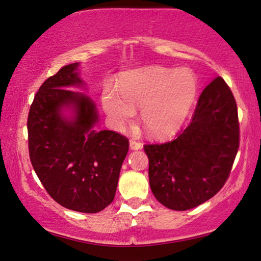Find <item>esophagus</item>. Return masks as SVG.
<instances>
[{"label":"esophagus","instance_id":"esophagus-1","mask_svg":"<svg viewBox=\"0 0 261 261\" xmlns=\"http://www.w3.org/2000/svg\"><path fill=\"white\" fill-rule=\"evenodd\" d=\"M130 148L133 150H138V149L142 148L141 142H137L136 140H130Z\"/></svg>","mask_w":261,"mask_h":261}]
</instances>
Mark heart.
<instances>
[{"mask_svg": "<svg viewBox=\"0 0 261 261\" xmlns=\"http://www.w3.org/2000/svg\"><path fill=\"white\" fill-rule=\"evenodd\" d=\"M197 94V81L186 69L149 67L128 72L119 90L102 92V106L114 127L123 128L141 109V121L154 137L174 134L185 121Z\"/></svg>", "mask_w": 261, "mask_h": 261, "instance_id": "1", "label": "heart"}]
</instances>
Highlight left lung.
<instances>
[{
    "instance_id": "obj_1",
    "label": "left lung",
    "mask_w": 261,
    "mask_h": 261,
    "mask_svg": "<svg viewBox=\"0 0 261 261\" xmlns=\"http://www.w3.org/2000/svg\"><path fill=\"white\" fill-rule=\"evenodd\" d=\"M239 144L238 106L218 76L203 90L192 121L175 140L144 144L152 194L176 211L205 203L228 180Z\"/></svg>"
}]
</instances>
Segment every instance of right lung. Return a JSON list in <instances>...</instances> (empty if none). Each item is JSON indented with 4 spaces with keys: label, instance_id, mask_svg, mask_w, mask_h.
<instances>
[{
    "label": "right lung",
    "instance_id": "add662e5",
    "mask_svg": "<svg viewBox=\"0 0 261 261\" xmlns=\"http://www.w3.org/2000/svg\"><path fill=\"white\" fill-rule=\"evenodd\" d=\"M79 63L65 65L45 80L30 107L27 131L33 169L54 200L67 209L95 214L116 196L128 140L111 130L96 131L95 103L67 89L82 83ZM65 106L74 117L61 116Z\"/></svg>",
    "mask_w": 261,
    "mask_h": 261
}]
</instances>
